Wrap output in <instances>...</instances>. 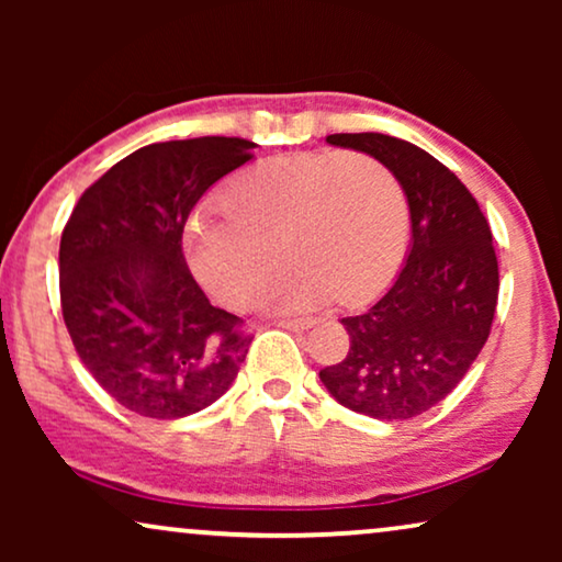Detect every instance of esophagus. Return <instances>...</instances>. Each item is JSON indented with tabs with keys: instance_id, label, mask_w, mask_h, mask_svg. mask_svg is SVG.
<instances>
[{
	"instance_id": "34e87169",
	"label": "esophagus",
	"mask_w": 562,
	"mask_h": 562,
	"mask_svg": "<svg viewBox=\"0 0 562 562\" xmlns=\"http://www.w3.org/2000/svg\"><path fill=\"white\" fill-rule=\"evenodd\" d=\"M273 325L283 327V329H294V333H299V329H310L314 322L312 319H276Z\"/></svg>"
}]
</instances>
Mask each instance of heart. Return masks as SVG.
I'll return each mask as SVG.
<instances>
[{
    "label": "heart",
    "mask_w": 562,
    "mask_h": 562,
    "mask_svg": "<svg viewBox=\"0 0 562 562\" xmlns=\"http://www.w3.org/2000/svg\"><path fill=\"white\" fill-rule=\"evenodd\" d=\"M225 214L196 210L183 252L202 286L227 306L258 302L296 263L279 291L283 310L371 299L394 279L409 212L402 183L366 153H296L260 160L222 191Z\"/></svg>",
    "instance_id": "1"
}]
</instances>
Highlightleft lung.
<instances>
[{
  "mask_svg": "<svg viewBox=\"0 0 562 562\" xmlns=\"http://www.w3.org/2000/svg\"><path fill=\"white\" fill-rule=\"evenodd\" d=\"M379 158L402 183L412 245L386 294L342 317L350 350L319 371L348 409L404 422L440 404L488 340L498 299L491 227L465 183L417 145L381 133L327 135Z\"/></svg>",
  "mask_w": 562,
  "mask_h": 562,
  "instance_id": "obj_1",
  "label": "left lung"
}]
</instances>
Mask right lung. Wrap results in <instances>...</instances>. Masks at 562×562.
Instances as JSON below:
<instances>
[{
	"mask_svg": "<svg viewBox=\"0 0 562 562\" xmlns=\"http://www.w3.org/2000/svg\"><path fill=\"white\" fill-rule=\"evenodd\" d=\"M243 137L153 143L83 191L60 235V310L81 363L125 409L179 419L233 386L252 337L191 276L181 235Z\"/></svg>",
	"mask_w": 562,
	"mask_h": 562,
	"instance_id": "obj_1",
	"label": "right lung"
}]
</instances>
